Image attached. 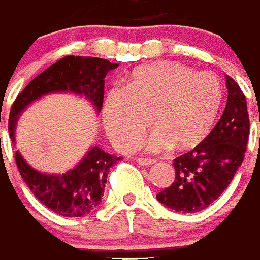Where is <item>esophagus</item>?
Listing matches in <instances>:
<instances>
[{
    "mask_svg": "<svg viewBox=\"0 0 260 260\" xmlns=\"http://www.w3.org/2000/svg\"><path fill=\"white\" fill-rule=\"evenodd\" d=\"M137 162L140 164V165H142V166H150V165H154L157 161H155V159L142 158V157H141V158H137Z\"/></svg>",
    "mask_w": 260,
    "mask_h": 260,
    "instance_id": "obj_1",
    "label": "esophagus"
}]
</instances>
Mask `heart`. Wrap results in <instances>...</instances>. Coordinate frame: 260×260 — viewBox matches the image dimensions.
I'll use <instances>...</instances> for the list:
<instances>
[{
	"instance_id": "obj_1",
	"label": "heart",
	"mask_w": 260,
	"mask_h": 260,
	"mask_svg": "<svg viewBox=\"0 0 260 260\" xmlns=\"http://www.w3.org/2000/svg\"><path fill=\"white\" fill-rule=\"evenodd\" d=\"M220 79L177 61H154L136 68L123 88H113L103 102V126L120 151L134 149L149 124L155 130L140 145L159 151L197 146L208 136L223 103Z\"/></svg>"
}]
</instances>
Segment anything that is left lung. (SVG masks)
Here are the masks:
<instances>
[{
  "mask_svg": "<svg viewBox=\"0 0 260 260\" xmlns=\"http://www.w3.org/2000/svg\"><path fill=\"white\" fill-rule=\"evenodd\" d=\"M228 99L212 132L193 150L173 161V184L157 200L181 213H196L211 205L231 184L244 159L250 119L246 96L238 83L227 76Z\"/></svg>",
  "mask_w": 260,
  "mask_h": 260,
  "instance_id": "1",
  "label": "left lung"
}]
</instances>
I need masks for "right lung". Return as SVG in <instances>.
<instances>
[{
    "instance_id": "right-lung-1",
    "label": "right lung",
    "mask_w": 260,
    "mask_h": 260,
    "mask_svg": "<svg viewBox=\"0 0 260 260\" xmlns=\"http://www.w3.org/2000/svg\"><path fill=\"white\" fill-rule=\"evenodd\" d=\"M118 64L88 56H66L37 75L18 94L9 115V134L14 142V130L20 114L26 106L52 92L83 95L99 113L103 105L105 78ZM16 164L22 180L36 199L47 208L64 217H82L101 204L107 174L122 157L109 154L101 147H91L84 158L63 174H45L33 169L16 151Z\"/></svg>"
}]
</instances>
